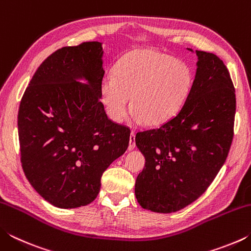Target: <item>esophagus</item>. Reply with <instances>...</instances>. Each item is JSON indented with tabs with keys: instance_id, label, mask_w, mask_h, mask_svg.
<instances>
[{
	"instance_id": "esophagus-1",
	"label": "esophagus",
	"mask_w": 251,
	"mask_h": 251,
	"mask_svg": "<svg viewBox=\"0 0 251 251\" xmlns=\"http://www.w3.org/2000/svg\"><path fill=\"white\" fill-rule=\"evenodd\" d=\"M135 147H136V143H135V133H131V134H130V137H129V146H128V150H129V151H133Z\"/></svg>"
}]
</instances>
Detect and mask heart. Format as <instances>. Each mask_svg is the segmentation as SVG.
I'll return each mask as SVG.
<instances>
[{
	"mask_svg": "<svg viewBox=\"0 0 251 251\" xmlns=\"http://www.w3.org/2000/svg\"><path fill=\"white\" fill-rule=\"evenodd\" d=\"M192 86L188 66L155 50H136L123 56L114 75L100 85L108 117L121 123L129 109L136 123L163 125L179 112Z\"/></svg>",
	"mask_w": 251,
	"mask_h": 251,
	"instance_id": "1",
	"label": "heart"
}]
</instances>
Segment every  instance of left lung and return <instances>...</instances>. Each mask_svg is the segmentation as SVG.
I'll return each mask as SVG.
<instances>
[{
  "mask_svg": "<svg viewBox=\"0 0 251 251\" xmlns=\"http://www.w3.org/2000/svg\"><path fill=\"white\" fill-rule=\"evenodd\" d=\"M196 55V75L179 112L135 137L146 160L135 195L139 205L155 212H175L201 197L230 150L236 113L230 74L217 55Z\"/></svg>",
  "mask_w": 251,
  "mask_h": 251,
  "instance_id": "8db88e82",
  "label": "left lung"
}]
</instances>
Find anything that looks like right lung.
I'll return each mask as SVG.
<instances>
[{
	"instance_id": "right-lung-1",
	"label": "right lung",
	"mask_w": 251,
	"mask_h": 251,
	"mask_svg": "<svg viewBox=\"0 0 251 251\" xmlns=\"http://www.w3.org/2000/svg\"><path fill=\"white\" fill-rule=\"evenodd\" d=\"M103 54L100 42L55 50L21 100L24 174L45 201L63 209L94 201L103 173L128 147L130 129L110 121L100 101ZM82 78L86 84L78 82Z\"/></svg>"
}]
</instances>
